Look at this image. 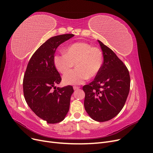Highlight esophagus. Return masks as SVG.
Segmentation results:
<instances>
[{
    "instance_id": "obj_1",
    "label": "esophagus",
    "mask_w": 153,
    "mask_h": 153,
    "mask_svg": "<svg viewBox=\"0 0 153 153\" xmlns=\"http://www.w3.org/2000/svg\"><path fill=\"white\" fill-rule=\"evenodd\" d=\"M79 87H78V86H74L73 87V89L74 90H77V89H79Z\"/></svg>"
}]
</instances>
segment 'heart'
I'll return each mask as SVG.
<instances>
[{"mask_svg": "<svg viewBox=\"0 0 153 153\" xmlns=\"http://www.w3.org/2000/svg\"><path fill=\"white\" fill-rule=\"evenodd\" d=\"M103 57L101 50L85 42L69 45L66 53L59 52L53 56V64L57 70L66 73L75 66L76 68L63 76L66 84H81L88 78L98 75L103 65Z\"/></svg>", "mask_w": 153, "mask_h": 153, "instance_id": "1", "label": "heart"}]
</instances>
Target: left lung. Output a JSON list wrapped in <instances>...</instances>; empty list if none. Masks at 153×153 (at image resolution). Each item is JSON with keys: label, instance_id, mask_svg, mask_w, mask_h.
<instances>
[{"label": "left lung", "instance_id": "1", "mask_svg": "<svg viewBox=\"0 0 153 153\" xmlns=\"http://www.w3.org/2000/svg\"><path fill=\"white\" fill-rule=\"evenodd\" d=\"M104 62L94 80L83 86L84 107L87 114L98 122L109 121L121 112L130 88L127 67L113 51L98 40Z\"/></svg>", "mask_w": 153, "mask_h": 153}]
</instances>
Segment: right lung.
<instances>
[{
  "label": "right lung",
  "instance_id": "right-lung-1",
  "mask_svg": "<svg viewBox=\"0 0 153 153\" xmlns=\"http://www.w3.org/2000/svg\"><path fill=\"white\" fill-rule=\"evenodd\" d=\"M73 36L62 34L46 41L32 55L24 74L23 90L27 103L50 124L62 121L69 111L74 90L71 85L56 89L55 85L62 78L53 64V56L59 46Z\"/></svg>",
  "mask_w": 153,
  "mask_h": 153
}]
</instances>
